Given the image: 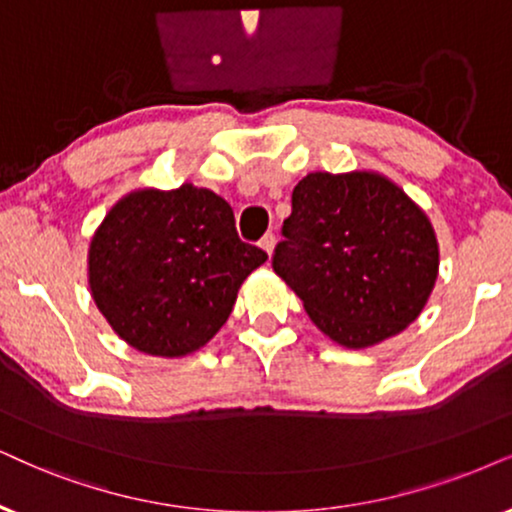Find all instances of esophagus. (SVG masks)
<instances>
[{
	"mask_svg": "<svg viewBox=\"0 0 512 512\" xmlns=\"http://www.w3.org/2000/svg\"><path fill=\"white\" fill-rule=\"evenodd\" d=\"M260 245H262V250L267 252V255L271 257V255H274V248H276V236H274V234H267V236H264L262 241H260Z\"/></svg>",
	"mask_w": 512,
	"mask_h": 512,
	"instance_id": "obj_1",
	"label": "esophagus"
}]
</instances>
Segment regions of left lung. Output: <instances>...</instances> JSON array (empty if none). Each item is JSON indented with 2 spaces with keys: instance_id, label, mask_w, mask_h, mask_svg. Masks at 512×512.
I'll return each instance as SVG.
<instances>
[{
  "instance_id": "left-lung-1",
  "label": "left lung",
  "mask_w": 512,
  "mask_h": 512,
  "mask_svg": "<svg viewBox=\"0 0 512 512\" xmlns=\"http://www.w3.org/2000/svg\"><path fill=\"white\" fill-rule=\"evenodd\" d=\"M274 271L328 338L364 349L418 319L435 288L428 215L378 172H312L293 189Z\"/></svg>"
}]
</instances>
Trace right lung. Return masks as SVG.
<instances>
[{"label":"right lung","instance_id":"add662e5","mask_svg":"<svg viewBox=\"0 0 512 512\" xmlns=\"http://www.w3.org/2000/svg\"><path fill=\"white\" fill-rule=\"evenodd\" d=\"M267 252L236 234L210 189H139L108 210L89 243V288L111 328L151 357H186L215 338L241 283Z\"/></svg>","mask_w":512,"mask_h":512}]
</instances>
